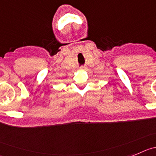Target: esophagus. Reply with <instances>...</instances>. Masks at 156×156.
I'll return each mask as SVG.
<instances>
[{"label": "esophagus", "instance_id": "esophagus-1", "mask_svg": "<svg viewBox=\"0 0 156 156\" xmlns=\"http://www.w3.org/2000/svg\"><path fill=\"white\" fill-rule=\"evenodd\" d=\"M86 66H82V67H81V69H86Z\"/></svg>", "mask_w": 156, "mask_h": 156}]
</instances>
